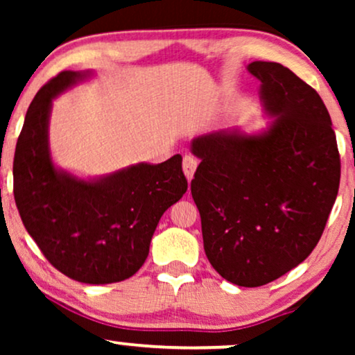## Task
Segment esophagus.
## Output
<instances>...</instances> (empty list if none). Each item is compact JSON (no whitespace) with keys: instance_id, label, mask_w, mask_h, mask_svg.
<instances>
[{"instance_id":"esophagus-1","label":"esophagus","mask_w":355,"mask_h":355,"mask_svg":"<svg viewBox=\"0 0 355 355\" xmlns=\"http://www.w3.org/2000/svg\"><path fill=\"white\" fill-rule=\"evenodd\" d=\"M182 169H184V174H186V178L192 179L193 173H196L197 169V159L193 158L192 155H186L182 159Z\"/></svg>"}]
</instances>
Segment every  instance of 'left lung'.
Masks as SVG:
<instances>
[{
	"label": "left lung",
	"mask_w": 355,
	"mask_h": 355,
	"mask_svg": "<svg viewBox=\"0 0 355 355\" xmlns=\"http://www.w3.org/2000/svg\"><path fill=\"white\" fill-rule=\"evenodd\" d=\"M259 79L265 128L218 129L192 139L191 182L203 249L236 286L259 288L307 259L336 200L341 162L327 106L279 62L247 66Z\"/></svg>",
	"instance_id": "8db88e82"
}]
</instances>
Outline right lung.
I'll list each match as a JSON object with an SVG mask.
<instances>
[{
  "mask_svg": "<svg viewBox=\"0 0 355 355\" xmlns=\"http://www.w3.org/2000/svg\"><path fill=\"white\" fill-rule=\"evenodd\" d=\"M94 76L62 71L38 90L14 153V198L27 232L56 270L79 283L110 284L144 265L159 218L186 193L187 179L181 155L94 178L53 162V100Z\"/></svg>",
  "mask_w": 355,
  "mask_h": 355,
  "instance_id": "1",
  "label": "right lung"
}]
</instances>
